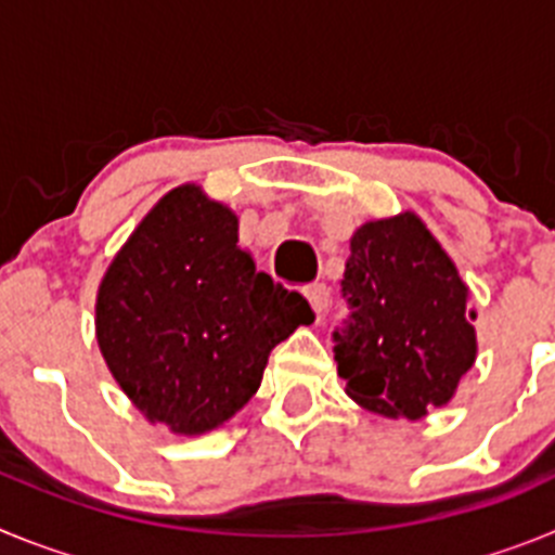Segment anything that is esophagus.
Wrapping results in <instances>:
<instances>
[{"mask_svg":"<svg viewBox=\"0 0 555 555\" xmlns=\"http://www.w3.org/2000/svg\"><path fill=\"white\" fill-rule=\"evenodd\" d=\"M306 297H308V302H311L313 311L325 313L327 300H331V288H327L325 283H313V286L306 288Z\"/></svg>","mask_w":555,"mask_h":555,"instance_id":"obj_1","label":"esophagus"}]
</instances>
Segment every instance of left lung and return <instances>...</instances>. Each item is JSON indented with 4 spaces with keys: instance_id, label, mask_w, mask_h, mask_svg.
Segmentation results:
<instances>
[{
    "instance_id": "left-lung-1",
    "label": "left lung",
    "mask_w": 555,
    "mask_h": 555,
    "mask_svg": "<svg viewBox=\"0 0 555 555\" xmlns=\"http://www.w3.org/2000/svg\"><path fill=\"white\" fill-rule=\"evenodd\" d=\"M345 325L333 331L347 395L384 416L420 420L453 397L475 361V313L453 261L414 214L350 238Z\"/></svg>"
}]
</instances>
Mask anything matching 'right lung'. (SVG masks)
Instances as JSON below:
<instances>
[{"instance_id": "right-lung-1", "label": "right lung", "mask_w": 555, "mask_h": 555, "mask_svg": "<svg viewBox=\"0 0 555 555\" xmlns=\"http://www.w3.org/2000/svg\"><path fill=\"white\" fill-rule=\"evenodd\" d=\"M313 322L300 292L238 249V219L197 185L169 191L113 258L96 341L150 423L205 434L258 391L274 345Z\"/></svg>"}]
</instances>
